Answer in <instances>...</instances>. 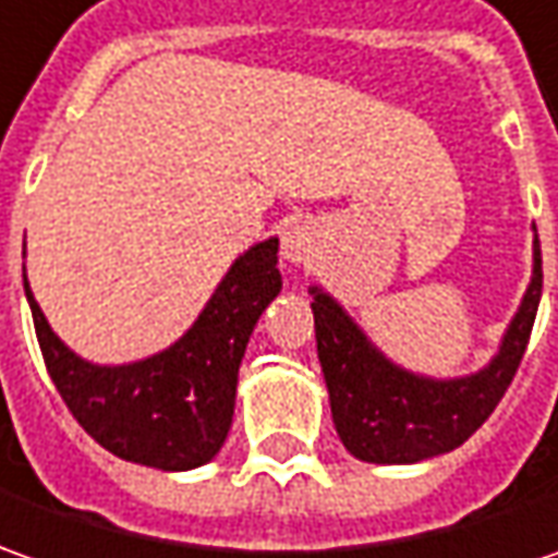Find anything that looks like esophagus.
<instances>
[{
  "label": "esophagus",
  "mask_w": 558,
  "mask_h": 558,
  "mask_svg": "<svg viewBox=\"0 0 558 558\" xmlns=\"http://www.w3.org/2000/svg\"><path fill=\"white\" fill-rule=\"evenodd\" d=\"M280 253H283V259L293 262V265H305V262L312 259V253H315V238H312V231H308L305 225H290V228H283Z\"/></svg>",
  "instance_id": "1"
}]
</instances>
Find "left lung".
I'll return each instance as SVG.
<instances>
[{
    "instance_id": "obj_1",
    "label": "left lung",
    "mask_w": 558,
    "mask_h": 558,
    "mask_svg": "<svg viewBox=\"0 0 558 558\" xmlns=\"http://www.w3.org/2000/svg\"><path fill=\"white\" fill-rule=\"evenodd\" d=\"M541 290V243L534 234L531 283L497 355L470 376L435 379L389 361L337 299L312 287L317 357L345 451L364 463H420L460 448L494 413L519 371Z\"/></svg>"
}]
</instances>
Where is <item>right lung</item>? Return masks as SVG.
I'll return each instance as SVG.
<instances>
[{
	"instance_id": "1",
	"label": "right lung",
	"mask_w": 558,
	"mask_h": 558,
	"mask_svg": "<svg viewBox=\"0 0 558 558\" xmlns=\"http://www.w3.org/2000/svg\"><path fill=\"white\" fill-rule=\"evenodd\" d=\"M24 293L51 383L76 423L129 463L197 470L228 438L246 342L280 293L278 238L234 259L182 339L132 364H92L70 352L33 299L27 275Z\"/></svg>"
}]
</instances>
